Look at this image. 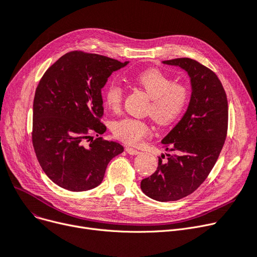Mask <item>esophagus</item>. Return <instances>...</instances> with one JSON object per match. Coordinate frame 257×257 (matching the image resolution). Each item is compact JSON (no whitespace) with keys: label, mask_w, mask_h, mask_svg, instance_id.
<instances>
[{"label":"esophagus","mask_w":257,"mask_h":257,"mask_svg":"<svg viewBox=\"0 0 257 257\" xmlns=\"http://www.w3.org/2000/svg\"><path fill=\"white\" fill-rule=\"evenodd\" d=\"M126 151H127V153H129V154H131V155H137V154L140 153L139 150L133 149V148H131V147H126Z\"/></svg>","instance_id":"34e87169"}]
</instances>
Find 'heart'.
I'll return each mask as SVG.
<instances>
[{"instance_id":"b5f03b06","label":"heart","mask_w":257,"mask_h":257,"mask_svg":"<svg viewBox=\"0 0 257 257\" xmlns=\"http://www.w3.org/2000/svg\"><path fill=\"white\" fill-rule=\"evenodd\" d=\"M132 81L142 87L151 98L147 113L160 125H170L176 120L187 106L189 92L182 84H174L170 77L159 69L144 70L132 77ZM124 90L117 83H110L104 92L106 105L117 112L121 107ZM114 137L125 144L137 146L150 133L146 120L125 117L113 124Z\"/></svg>"}]
</instances>
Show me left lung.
I'll return each instance as SVG.
<instances>
[{
  "instance_id": "left-lung-1",
  "label": "left lung",
  "mask_w": 257,
  "mask_h": 257,
  "mask_svg": "<svg viewBox=\"0 0 257 257\" xmlns=\"http://www.w3.org/2000/svg\"><path fill=\"white\" fill-rule=\"evenodd\" d=\"M163 63L188 72L192 93L186 113L162 141L174 154H167L166 161L162 155L141 189L159 202H173L194 192L214 167L227 137L228 101L217 75L203 64L189 58Z\"/></svg>"
}]
</instances>
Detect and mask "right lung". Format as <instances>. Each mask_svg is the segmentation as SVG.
I'll use <instances>...</instances> for the list:
<instances>
[{
    "label": "right lung",
    "instance_id": "1",
    "mask_svg": "<svg viewBox=\"0 0 257 257\" xmlns=\"http://www.w3.org/2000/svg\"><path fill=\"white\" fill-rule=\"evenodd\" d=\"M127 64L70 51L40 80L33 99V149L43 171L66 190L81 192L97 187L109 162L124 151L118 143L98 136L106 131L101 121L102 88L111 73ZM91 134L98 138L93 140Z\"/></svg>",
    "mask_w": 257,
    "mask_h": 257
}]
</instances>
